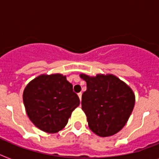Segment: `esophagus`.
<instances>
[{
    "mask_svg": "<svg viewBox=\"0 0 159 159\" xmlns=\"http://www.w3.org/2000/svg\"><path fill=\"white\" fill-rule=\"evenodd\" d=\"M77 95H78V97H79V98H80V101H82V93H79V94H77Z\"/></svg>",
    "mask_w": 159,
    "mask_h": 159,
    "instance_id": "34e87169",
    "label": "esophagus"
}]
</instances>
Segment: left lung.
Returning a JSON list of instances; mask_svg holds the SVG:
<instances>
[{
	"instance_id": "1",
	"label": "left lung",
	"mask_w": 159,
	"mask_h": 159,
	"mask_svg": "<svg viewBox=\"0 0 159 159\" xmlns=\"http://www.w3.org/2000/svg\"><path fill=\"white\" fill-rule=\"evenodd\" d=\"M86 82L82 94V109L89 128L102 137L115 135L124 128L135 104V94L125 82L113 74L94 77L81 73Z\"/></svg>"
}]
</instances>
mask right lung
<instances>
[{
  "label": "right lung",
  "mask_w": 159,
  "mask_h": 159,
  "mask_svg": "<svg viewBox=\"0 0 159 159\" xmlns=\"http://www.w3.org/2000/svg\"><path fill=\"white\" fill-rule=\"evenodd\" d=\"M22 98L30 121L48 133L62 130L73 111L80 104L73 85L61 73L35 77L25 87Z\"/></svg>",
  "instance_id": "right-lung-1"
}]
</instances>
